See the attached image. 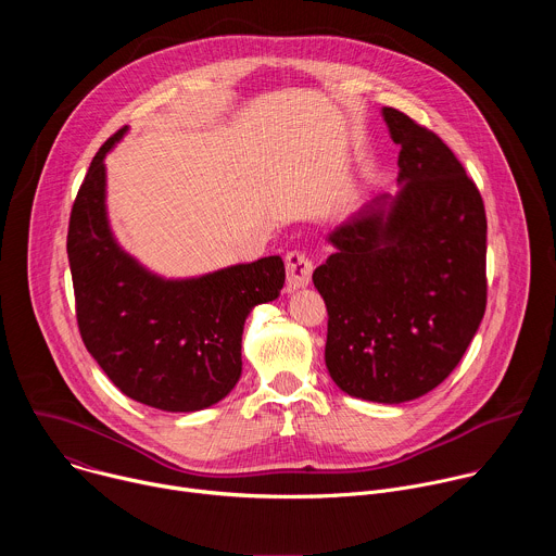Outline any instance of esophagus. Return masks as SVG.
<instances>
[{
	"instance_id": "1",
	"label": "esophagus",
	"mask_w": 556,
	"mask_h": 556,
	"mask_svg": "<svg viewBox=\"0 0 556 556\" xmlns=\"http://www.w3.org/2000/svg\"><path fill=\"white\" fill-rule=\"evenodd\" d=\"M286 275H288V288L296 290L309 283L312 279V260L303 251H290L286 255Z\"/></svg>"
}]
</instances>
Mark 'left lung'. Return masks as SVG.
<instances>
[{"instance_id": "1", "label": "left lung", "mask_w": 556, "mask_h": 556, "mask_svg": "<svg viewBox=\"0 0 556 556\" xmlns=\"http://www.w3.org/2000/svg\"><path fill=\"white\" fill-rule=\"evenodd\" d=\"M403 191L339 226L312 281L328 307L326 365L350 395L407 403L462 361L486 309V211L444 140L382 108ZM388 213H383V206Z\"/></svg>"}]
</instances>
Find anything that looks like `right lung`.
I'll use <instances>...</instances> for the list:
<instances>
[{"mask_svg":"<svg viewBox=\"0 0 556 556\" xmlns=\"http://www.w3.org/2000/svg\"><path fill=\"white\" fill-rule=\"evenodd\" d=\"M92 157L67 226L76 324L88 352L131 401L165 412L215 405L242 374L249 312L279 296L281 257L165 281L125 255L108 226L103 157Z\"/></svg>","mask_w":556,"mask_h":556,"instance_id":"right-lung-1","label":"right lung"}]
</instances>
